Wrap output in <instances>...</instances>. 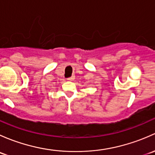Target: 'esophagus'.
Here are the masks:
<instances>
[{
  "instance_id": "1",
  "label": "esophagus",
  "mask_w": 155,
  "mask_h": 155,
  "mask_svg": "<svg viewBox=\"0 0 155 155\" xmlns=\"http://www.w3.org/2000/svg\"><path fill=\"white\" fill-rule=\"evenodd\" d=\"M74 78H75V76L72 75V76H71V77L67 78V80H68V81H74Z\"/></svg>"
}]
</instances>
